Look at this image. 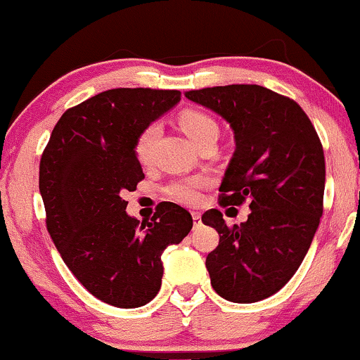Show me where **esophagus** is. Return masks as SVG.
Wrapping results in <instances>:
<instances>
[{
    "label": "esophagus",
    "mask_w": 360,
    "mask_h": 360,
    "mask_svg": "<svg viewBox=\"0 0 360 360\" xmlns=\"http://www.w3.org/2000/svg\"><path fill=\"white\" fill-rule=\"evenodd\" d=\"M191 216H193V221L195 226H199V222H201V212H191Z\"/></svg>",
    "instance_id": "1"
}]
</instances>
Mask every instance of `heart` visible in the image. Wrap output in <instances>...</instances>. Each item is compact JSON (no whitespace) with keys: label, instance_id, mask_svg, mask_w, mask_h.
Listing matches in <instances>:
<instances>
[{"label":"heart","instance_id":"obj_1","mask_svg":"<svg viewBox=\"0 0 360 360\" xmlns=\"http://www.w3.org/2000/svg\"><path fill=\"white\" fill-rule=\"evenodd\" d=\"M179 126L195 146L209 138H217V133H219L216 121L199 111H184L179 116ZM159 136H161V124L159 122H151L138 134L134 143V153L139 162L148 165L151 161L154 144H156ZM202 186L204 179H201V177L177 179L166 186L165 193L167 194V198L174 199L176 202L186 204V206H195L201 201Z\"/></svg>","mask_w":360,"mask_h":360}]
</instances>
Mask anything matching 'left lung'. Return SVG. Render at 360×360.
<instances>
[{
	"label": "left lung",
	"instance_id": "1",
	"mask_svg": "<svg viewBox=\"0 0 360 360\" xmlns=\"http://www.w3.org/2000/svg\"><path fill=\"white\" fill-rule=\"evenodd\" d=\"M234 131L236 151L221 183V206L249 201L248 221L227 227L217 209L202 222L219 234L207 254L212 289L251 304L276 294L299 269L322 216L326 159L311 120L292 99L257 84L188 91Z\"/></svg>",
	"mask_w": 360,
	"mask_h": 360
}]
</instances>
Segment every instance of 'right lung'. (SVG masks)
<instances>
[{
  "mask_svg": "<svg viewBox=\"0 0 360 360\" xmlns=\"http://www.w3.org/2000/svg\"><path fill=\"white\" fill-rule=\"evenodd\" d=\"M181 101V91L108 89L59 117L39 162L46 227L63 261L99 301L141 307L161 289V254L193 229L174 202L151 219L126 212L124 191L144 179L134 153L141 131Z\"/></svg>",
  "mask_w": 360,
  "mask_h": 360,
  "instance_id": "1",
  "label": "right lung"
}]
</instances>
